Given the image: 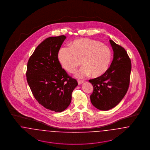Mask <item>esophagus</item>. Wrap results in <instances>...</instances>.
Instances as JSON below:
<instances>
[{"label": "esophagus", "instance_id": "34e87169", "mask_svg": "<svg viewBox=\"0 0 150 150\" xmlns=\"http://www.w3.org/2000/svg\"><path fill=\"white\" fill-rule=\"evenodd\" d=\"M84 82V81L83 80H78V83L79 85H80V84H81L83 83Z\"/></svg>", "mask_w": 150, "mask_h": 150}]
</instances>
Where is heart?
<instances>
[{
  "instance_id": "heart-1",
  "label": "heart",
  "mask_w": 150,
  "mask_h": 150,
  "mask_svg": "<svg viewBox=\"0 0 150 150\" xmlns=\"http://www.w3.org/2000/svg\"><path fill=\"white\" fill-rule=\"evenodd\" d=\"M110 48L98 41L88 38L74 40L70 47H64L58 52V59L62 67L69 73L74 72L80 64L82 67L75 76L81 79L89 76L98 78L107 71L111 62Z\"/></svg>"
}]
</instances>
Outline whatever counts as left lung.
Returning <instances> with one entry per match:
<instances>
[{
    "label": "left lung",
    "mask_w": 150,
    "mask_h": 150,
    "mask_svg": "<svg viewBox=\"0 0 150 150\" xmlns=\"http://www.w3.org/2000/svg\"><path fill=\"white\" fill-rule=\"evenodd\" d=\"M110 43L114 58L109 69L103 75L89 81L93 85L91 101L97 109L107 111L117 105L128 91L131 61L126 50L112 40Z\"/></svg>",
    "instance_id": "1"
}]
</instances>
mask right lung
<instances>
[{"instance_id":"obj_1","label":"right lung","mask_w":150,"mask_h":150,"mask_svg":"<svg viewBox=\"0 0 150 150\" xmlns=\"http://www.w3.org/2000/svg\"><path fill=\"white\" fill-rule=\"evenodd\" d=\"M66 38L61 35L45 39L36 47L27 65V81L34 97L43 107L56 112L69 107L72 92L78 86L58 59V52Z\"/></svg>"}]
</instances>
